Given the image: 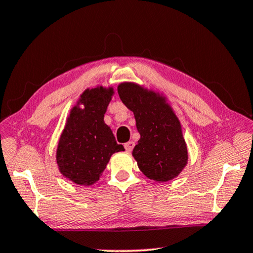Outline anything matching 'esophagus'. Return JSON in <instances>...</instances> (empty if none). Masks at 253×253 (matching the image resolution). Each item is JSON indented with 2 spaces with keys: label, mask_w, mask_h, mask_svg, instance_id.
I'll use <instances>...</instances> for the list:
<instances>
[{
  "label": "esophagus",
  "mask_w": 253,
  "mask_h": 253,
  "mask_svg": "<svg viewBox=\"0 0 253 253\" xmlns=\"http://www.w3.org/2000/svg\"><path fill=\"white\" fill-rule=\"evenodd\" d=\"M134 146H135L134 142H128L125 144V149L128 153H130L132 151V148H134Z\"/></svg>",
  "instance_id": "obj_1"
}]
</instances>
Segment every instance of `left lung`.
<instances>
[{
  "label": "left lung",
  "instance_id": "1",
  "mask_svg": "<svg viewBox=\"0 0 253 253\" xmlns=\"http://www.w3.org/2000/svg\"><path fill=\"white\" fill-rule=\"evenodd\" d=\"M123 104L134 113L140 138L132 149L138 169L149 179L164 183L177 177L188 153L178 117L163 93L136 83L117 87Z\"/></svg>",
  "mask_w": 253,
  "mask_h": 253
}]
</instances>
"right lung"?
Segmentation results:
<instances>
[{
	"label": "right lung",
	"mask_w": 253,
	"mask_h": 253,
	"mask_svg": "<svg viewBox=\"0 0 253 253\" xmlns=\"http://www.w3.org/2000/svg\"><path fill=\"white\" fill-rule=\"evenodd\" d=\"M114 87L87 88L68 115L60 135L55 162L63 177L78 185L99 181L113 154L124 152L104 117Z\"/></svg>",
	"instance_id": "obj_1"
}]
</instances>
